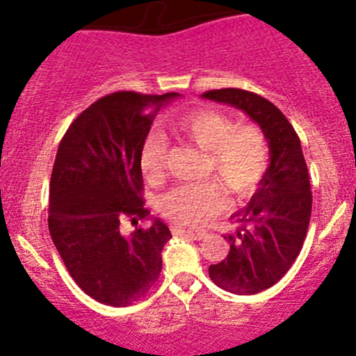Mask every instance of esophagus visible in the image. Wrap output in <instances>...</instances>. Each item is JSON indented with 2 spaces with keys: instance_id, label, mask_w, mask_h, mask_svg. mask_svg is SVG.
<instances>
[{
  "instance_id": "obj_1",
  "label": "esophagus",
  "mask_w": 356,
  "mask_h": 356,
  "mask_svg": "<svg viewBox=\"0 0 356 356\" xmlns=\"http://www.w3.org/2000/svg\"><path fill=\"white\" fill-rule=\"evenodd\" d=\"M172 233L179 234V236H189L193 238V240H202V238L207 236V231L188 229V227H182V226H172Z\"/></svg>"
}]
</instances>
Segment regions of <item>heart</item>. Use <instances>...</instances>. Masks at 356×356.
I'll return each instance as SVG.
<instances>
[{"instance_id": "obj_1", "label": "heart", "mask_w": 356, "mask_h": 356, "mask_svg": "<svg viewBox=\"0 0 356 356\" xmlns=\"http://www.w3.org/2000/svg\"><path fill=\"white\" fill-rule=\"evenodd\" d=\"M174 132L207 151V175L216 179L186 182L161 196L160 210L165 217L184 226H196L226 205V189L234 198H248L257 191L270 163V147L261 129L250 123H236L224 113L210 108L189 111L174 123ZM140 167L147 181L165 177L167 143L151 132L140 151Z\"/></svg>"}]
</instances>
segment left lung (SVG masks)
<instances>
[{"mask_svg":"<svg viewBox=\"0 0 356 356\" xmlns=\"http://www.w3.org/2000/svg\"><path fill=\"white\" fill-rule=\"evenodd\" d=\"M202 97L247 113L270 144V167L250 203L234 213L236 231L226 234L229 254L210 264V280L238 296L273 287L298 259L312 217V186L301 140L284 113L268 99L220 88Z\"/></svg>","mask_w":356,"mask_h":356,"instance_id":"1","label":"left lung"}]
</instances>
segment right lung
I'll return each mask as SVG.
<instances>
[{
    "label": "right lung",
    "mask_w": 356,
    "mask_h": 356,
    "mask_svg": "<svg viewBox=\"0 0 356 356\" xmlns=\"http://www.w3.org/2000/svg\"><path fill=\"white\" fill-rule=\"evenodd\" d=\"M177 95H106L79 113L58 144L48 229L72 280L102 305L130 306L160 277L172 234L158 219L140 226L149 219L140 151L153 120Z\"/></svg>",
    "instance_id": "add662e5"
}]
</instances>
